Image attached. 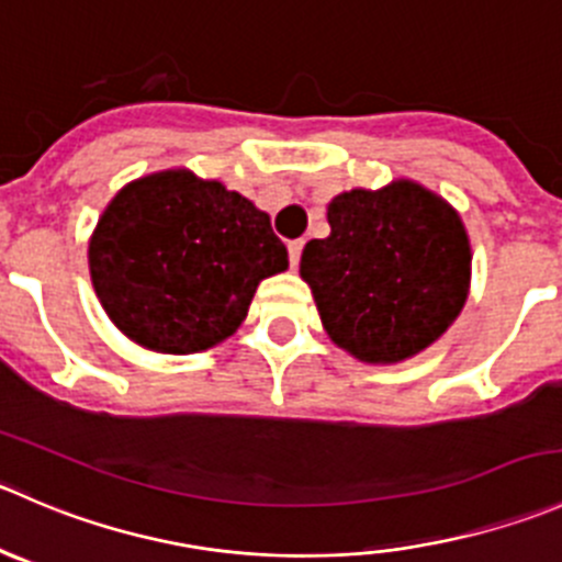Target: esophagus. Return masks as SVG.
I'll return each instance as SVG.
<instances>
[{
    "mask_svg": "<svg viewBox=\"0 0 562 562\" xmlns=\"http://www.w3.org/2000/svg\"><path fill=\"white\" fill-rule=\"evenodd\" d=\"M302 249H304V241L299 238V241H291L288 244V258H291V266L296 269L299 266V258H302Z\"/></svg>",
    "mask_w": 562,
    "mask_h": 562,
    "instance_id": "1",
    "label": "esophagus"
}]
</instances>
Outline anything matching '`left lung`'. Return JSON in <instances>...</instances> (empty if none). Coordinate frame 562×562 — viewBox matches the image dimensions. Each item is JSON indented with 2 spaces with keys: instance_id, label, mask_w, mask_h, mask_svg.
<instances>
[{
  "instance_id": "left-lung-1",
  "label": "left lung",
  "mask_w": 562,
  "mask_h": 562,
  "mask_svg": "<svg viewBox=\"0 0 562 562\" xmlns=\"http://www.w3.org/2000/svg\"><path fill=\"white\" fill-rule=\"evenodd\" d=\"M299 274L326 335L362 362L414 357L448 331L470 293L472 252L450 203L414 181L351 189L326 209Z\"/></svg>"
}]
</instances>
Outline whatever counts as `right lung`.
<instances>
[{"label": "right lung", "mask_w": 562, "mask_h": 562, "mask_svg": "<svg viewBox=\"0 0 562 562\" xmlns=\"http://www.w3.org/2000/svg\"><path fill=\"white\" fill-rule=\"evenodd\" d=\"M87 258L112 324L161 353L227 340L260 280L288 269L269 214L189 170L154 172L120 189Z\"/></svg>", "instance_id": "obj_1"}]
</instances>
